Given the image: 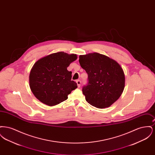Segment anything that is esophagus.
I'll return each mask as SVG.
<instances>
[{
	"instance_id": "1",
	"label": "esophagus",
	"mask_w": 155,
	"mask_h": 155,
	"mask_svg": "<svg viewBox=\"0 0 155 155\" xmlns=\"http://www.w3.org/2000/svg\"><path fill=\"white\" fill-rule=\"evenodd\" d=\"M76 82H77V85H78V87H80V86H81V82L80 80H77L76 81Z\"/></svg>"
}]
</instances>
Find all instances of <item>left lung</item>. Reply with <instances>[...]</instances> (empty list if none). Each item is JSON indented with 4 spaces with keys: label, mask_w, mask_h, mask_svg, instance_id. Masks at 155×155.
Wrapping results in <instances>:
<instances>
[{
    "label": "left lung",
    "mask_w": 155,
    "mask_h": 155,
    "mask_svg": "<svg viewBox=\"0 0 155 155\" xmlns=\"http://www.w3.org/2000/svg\"><path fill=\"white\" fill-rule=\"evenodd\" d=\"M79 62L88 74L82 93L88 103L97 108L110 106L122 94L125 76L118 63L98 53L80 55Z\"/></svg>",
    "instance_id": "left-lung-1"
}]
</instances>
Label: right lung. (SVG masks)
Here are the masks:
<instances>
[{
  "label": "right lung",
  "instance_id": "right-lung-1",
  "mask_svg": "<svg viewBox=\"0 0 155 155\" xmlns=\"http://www.w3.org/2000/svg\"><path fill=\"white\" fill-rule=\"evenodd\" d=\"M77 59L75 54L60 52L38 60L31 70L29 80L34 96L50 106L67 99L71 91L77 88V84L71 81L72 72L67 68Z\"/></svg>",
  "mask_w": 155,
  "mask_h": 155
}]
</instances>
